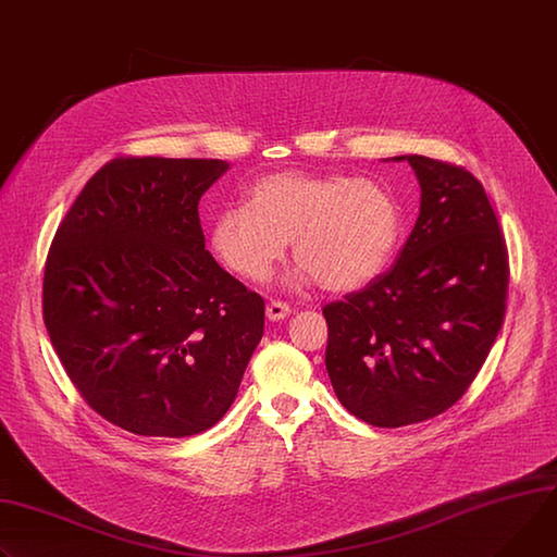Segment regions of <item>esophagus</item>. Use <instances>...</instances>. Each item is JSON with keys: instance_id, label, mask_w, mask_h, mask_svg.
<instances>
[{"instance_id": "esophagus-1", "label": "esophagus", "mask_w": 557, "mask_h": 557, "mask_svg": "<svg viewBox=\"0 0 557 557\" xmlns=\"http://www.w3.org/2000/svg\"><path fill=\"white\" fill-rule=\"evenodd\" d=\"M288 315H290V307L286 305V301H280V299L269 301L267 318H269L271 322H280V320H284V318H288Z\"/></svg>"}]
</instances>
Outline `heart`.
Wrapping results in <instances>:
<instances>
[{
    "label": "heart",
    "instance_id": "1",
    "mask_svg": "<svg viewBox=\"0 0 557 557\" xmlns=\"http://www.w3.org/2000/svg\"><path fill=\"white\" fill-rule=\"evenodd\" d=\"M399 228L401 213L386 186L284 171L252 184L246 207H228L213 218L211 246L231 273L264 282L293 239L299 262L293 282L318 280L324 290L346 293L382 271Z\"/></svg>",
    "mask_w": 557,
    "mask_h": 557
}]
</instances>
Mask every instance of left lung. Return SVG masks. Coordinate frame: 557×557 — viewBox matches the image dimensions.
I'll return each instance as SVG.
<instances>
[{
	"mask_svg": "<svg viewBox=\"0 0 557 557\" xmlns=\"http://www.w3.org/2000/svg\"><path fill=\"white\" fill-rule=\"evenodd\" d=\"M422 188L395 264L322 309L326 371L342 407L397 429L458 401L507 311L509 250L482 184L462 166L399 156Z\"/></svg>",
	"mask_w": 557,
	"mask_h": 557,
	"instance_id": "obj_1",
	"label": "left lung"
}]
</instances>
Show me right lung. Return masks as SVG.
Segmentation results:
<instances>
[{"label": "right lung", "instance_id": "right-lung-1", "mask_svg": "<svg viewBox=\"0 0 557 557\" xmlns=\"http://www.w3.org/2000/svg\"><path fill=\"white\" fill-rule=\"evenodd\" d=\"M222 160L115 158L62 220L44 324L88 407L146 437L211 429L264 333V299L205 248L197 205Z\"/></svg>", "mask_w": 557, "mask_h": 557}]
</instances>
